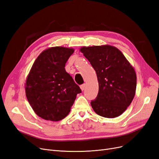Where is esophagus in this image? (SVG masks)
Masks as SVG:
<instances>
[{
    "label": "esophagus",
    "instance_id": "obj_1",
    "mask_svg": "<svg viewBox=\"0 0 159 159\" xmlns=\"http://www.w3.org/2000/svg\"><path fill=\"white\" fill-rule=\"evenodd\" d=\"M80 89L82 90H84V89H85V87H86V84H82V85H80Z\"/></svg>",
    "mask_w": 159,
    "mask_h": 159
}]
</instances>
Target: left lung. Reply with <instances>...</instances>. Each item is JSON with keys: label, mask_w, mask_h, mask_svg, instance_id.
<instances>
[{"label": "left lung", "mask_w": 159, "mask_h": 159, "mask_svg": "<svg viewBox=\"0 0 159 159\" xmlns=\"http://www.w3.org/2000/svg\"><path fill=\"white\" fill-rule=\"evenodd\" d=\"M94 69L98 94L90 104L97 114L114 118L125 111L134 99L137 76L134 67L120 51L109 45L80 49Z\"/></svg>", "instance_id": "left-lung-1"}]
</instances>
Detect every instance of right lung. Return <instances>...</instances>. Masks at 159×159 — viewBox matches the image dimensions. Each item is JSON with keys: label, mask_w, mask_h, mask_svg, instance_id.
Masks as SVG:
<instances>
[{"label": "right lung", "mask_w": 159, "mask_h": 159, "mask_svg": "<svg viewBox=\"0 0 159 159\" xmlns=\"http://www.w3.org/2000/svg\"><path fill=\"white\" fill-rule=\"evenodd\" d=\"M74 49L53 47L35 59L25 84V95L33 110L42 119L57 121L70 111L81 93L65 66Z\"/></svg>", "instance_id": "add662e5"}]
</instances>
